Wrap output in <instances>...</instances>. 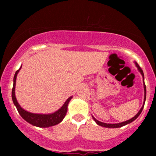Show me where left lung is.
I'll return each mask as SVG.
<instances>
[{
    "mask_svg": "<svg viewBox=\"0 0 156 156\" xmlns=\"http://www.w3.org/2000/svg\"><path fill=\"white\" fill-rule=\"evenodd\" d=\"M135 64H136V67H137L138 70H139V72L141 73V75L142 76V78H143V84H144V103H143V105L141 106V108H140V110L139 111V112L137 113L136 114L135 116L133 118H131V119H128V120L127 121H125V122H119V123H115V124H111V123H105V122H100L98 121V119H96L95 118H94L93 116H92L93 119H94V122L98 124V125H100V126H102V127H104V128H120V127H122L124 126V125H126L128 124H129V123L132 122L135 120L136 118L139 117V115H140V114L142 112L143 110V108H144V103H145V101H146V86H145V83H144V73H143L142 69H141V67H139V64H138L136 62H135Z\"/></svg>",
    "mask_w": 156,
    "mask_h": 156,
    "instance_id": "left-lung-1",
    "label": "left lung"
}]
</instances>
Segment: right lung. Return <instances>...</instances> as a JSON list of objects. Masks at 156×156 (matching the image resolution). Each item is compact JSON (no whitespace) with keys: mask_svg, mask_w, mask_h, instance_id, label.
<instances>
[{"mask_svg":"<svg viewBox=\"0 0 156 156\" xmlns=\"http://www.w3.org/2000/svg\"><path fill=\"white\" fill-rule=\"evenodd\" d=\"M21 67H22V66L18 70L16 71L15 76H14L13 88H12V101H13L14 104L18 111L20 115L28 123L34 125V126L39 127V128H49V127L53 126V125L60 123L63 120L66 114H67L68 104H69L70 100L73 98V96L69 97L59 109H58L56 112L51 113V114H35V113L27 112L20 106L15 96L16 79H17V74H18L19 71L20 70Z\"/></svg>","mask_w":156,"mask_h":156,"instance_id":"right-lung-1","label":"right lung"}]
</instances>
